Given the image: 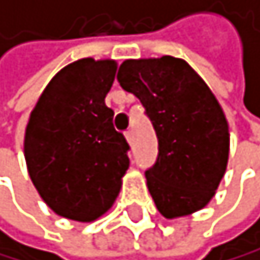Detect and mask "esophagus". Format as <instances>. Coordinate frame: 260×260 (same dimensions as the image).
<instances>
[{"label":"esophagus","instance_id":"esophagus-1","mask_svg":"<svg viewBox=\"0 0 260 260\" xmlns=\"http://www.w3.org/2000/svg\"><path fill=\"white\" fill-rule=\"evenodd\" d=\"M126 141H127L129 144H133V141H134V133H133V131H127V133H126Z\"/></svg>","mask_w":260,"mask_h":260}]
</instances>
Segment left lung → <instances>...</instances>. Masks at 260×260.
<instances>
[{
  "label": "left lung",
  "mask_w": 260,
  "mask_h": 260,
  "mask_svg": "<svg viewBox=\"0 0 260 260\" xmlns=\"http://www.w3.org/2000/svg\"><path fill=\"white\" fill-rule=\"evenodd\" d=\"M118 82L152 121L159 155L146 170L147 188L167 219L202 210L215 197L230 157V127L215 94L182 60H124Z\"/></svg>",
  "instance_id": "left-lung-1"
}]
</instances>
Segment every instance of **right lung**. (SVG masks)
Returning <instances> with one entry per match:
<instances>
[{
  "mask_svg": "<svg viewBox=\"0 0 260 260\" xmlns=\"http://www.w3.org/2000/svg\"><path fill=\"white\" fill-rule=\"evenodd\" d=\"M118 65L80 58L45 86L30 111L24 157L36 190L67 219H98L118 198L129 167V144L105 105Z\"/></svg>",
  "mask_w": 260,
  "mask_h": 260,
  "instance_id": "right-lung-1",
  "label": "right lung"
}]
</instances>
